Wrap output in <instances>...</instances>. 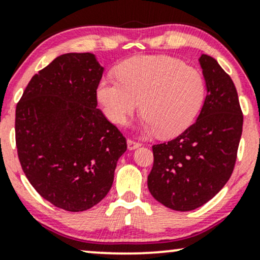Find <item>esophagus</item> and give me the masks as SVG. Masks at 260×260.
Masks as SVG:
<instances>
[{
    "label": "esophagus",
    "mask_w": 260,
    "mask_h": 260,
    "mask_svg": "<svg viewBox=\"0 0 260 260\" xmlns=\"http://www.w3.org/2000/svg\"><path fill=\"white\" fill-rule=\"evenodd\" d=\"M140 146H141V144L139 141L131 140V139H129V140H127V149H129V150L138 149V147H140Z\"/></svg>",
    "instance_id": "obj_1"
}]
</instances>
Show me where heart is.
Masks as SVG:
<instances>
[{
	"label": "heart",
	"mask_w": 260,
	"mask_h": 260,
	"mask_svg": "<svg viewBox=\"0 0 260 260\" xmlns=\"http://www.w3.org/2000/svg\"><path fill=\"white\" fill-rule=\"evenodd\" d=\"M115 79H103L96 89L105 116L124 125L141 102L142 127L172 138L193 122L206 98L203 75L169 55H138L120 63Z\"/></svg>",
	"instance_id": "obj_1"
}]
</instances>
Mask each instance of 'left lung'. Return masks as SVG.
Returning a JSON list of instances; mask_svg holds the SVG:
<instances>
[{
	"label": "left lung",
	"instance_id": "8db88e82",
	"mask_svg": "<svg viewBox=\"0 0 260 260\" xmlns=\"http://www.w3.org/2000/svg\"><path fill=\"white\" fill-rule=\"evenodd\" d=\"M207 85L194 124L181 135L153 145L147 187L175 211H192L213 198L230 180L242 136L243 113L233 80L214 58H200Z\"/></svg>",
	"mask_w": 260,
	"mask_h": 260
}]
</instances>
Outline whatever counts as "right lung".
<instances>
[{"label": "right lung", "mask_w": 260, "mask_h": 260, "mask_svg": "<svg viewBox=\"0 0 260 260\" xmlns=\"http://www.w3.org/2000/svg\"><path fill=\"white\" fill-rule=\"evenodd\" d=\"M103 68L91 53H68L32 77L16 107V146L30 185L69 212L99 203L127 149L96 108Z\"/></svg>", "instance_id": "add662e5"}]
</instances>
